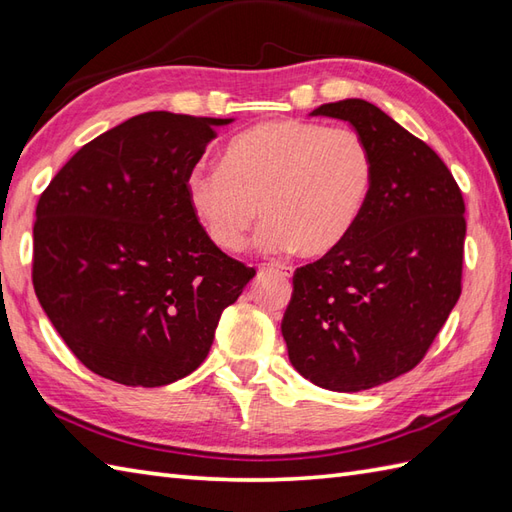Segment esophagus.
<instances>
[{
  "mask_svg": "<svg viewBox=\"0 0 512 512\" xmlns=\"http://www.w3.org/2000/svg\"><path fill=\"white\" fill-rule=\"evenodd\" d=\"M259 275L262 277H281V279H290V268L288 266H273V264H266L259 268Z\"/></svg>",
  "mask_w": 512,
  "mask_h": 512,
  "instance_id": "obj_1",
  "label": "esophagus"
}]
</instances>
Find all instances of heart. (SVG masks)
<instances>
[{
  "instance_id": "b5f03b06",
  "label": "heart",
  "mask_w": 512,
  "mask_h": 512,
  "mask_svg": "<svg viewBox=\"0 0 512 512\" xmlns=\"http://www.w3.org/2000/svg\"><path fill=\"white\" fill-rule=\"evenodd\" d=\"M220 167L193 169L187 200L226 253L244 250L264 217L266 250L330 255L352 235L374 187V154L356 129L299 118L244 129L224 147Z\"/></svg>"
}]
</instances>
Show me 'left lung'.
<instances>
[{"mask_svg":"<svg viewBox=\"0 0 512 512\" xmlns=\"http://www.w3.org/2000/svg\"><path fill=\"white\" fill-rule=\"evenodd\" d=\"M374 154L352 235L295 270L281 321L290 363L314 385L363 391L411 372L462 292L464 198L440 156L363 99L325 103Z\"/></svg>","mask_w":512,"mask_h":512,"instance_id":"left-lung-1","label":"left lung"}]
</instances>
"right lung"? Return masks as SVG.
Listing matches in <instances>:
<instances>
[{"instance_id": "obj_1", "label": "right lung", "mask_w": 512, "mask_h": 512, "mask_svg": "<svg viewBox=\"0 0 512 512\" xmlns=\"http://www.w3.org/2000/svg\"><path fill=\"white\" fill-rule=\"evenodd\" d=\"M147 112L83 145L37 202L32 286L72 354L127 387H162L209 354L255 268L222 253L187 200L215 127Z\"/></svg>"}]
</instances>
